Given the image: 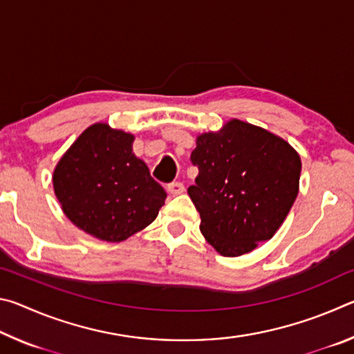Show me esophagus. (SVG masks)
Masks as SVG:
<instances>
[{
  "label": "esophagus",
  "mask_w": 354,
  "mask_h": 354,
  "mask_svg": "<svg viewBox=\"0 0 354 354\" xmlns=\"http://www.w3.org/2000/svg\"><path fill=\"white\" fill-rule=\"evenodd\" d=\"M167 190H169L171 195H181V194H184L185 187H184L183 183H171V184L167 185Z\"/></svg>",
  "instance_id": "obj_1"
}]
</instances>
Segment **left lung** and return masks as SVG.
<instances>
[{"label":"left lung","mask_w":354,"mask_h":354,"mask_svg":"<svg viewBox=\"0 0 354 354\" xmlns=\"http://www.w3.org/2000/svg\"><path fill=\"white\" fill-rule=\"evenodd\" d=\"M190 159L200 173L187 194L217 253L242 256L274 236L299 189L301 159L289 142L231 118L196 137Z\"/></svg>","instance_id":"1"}]
</instances>
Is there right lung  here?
I'll return each mask as SVG.
<instances>
[{"instance_id":"1","label":"right lung","mask_w":354,"mask_h":354,"mask_svg":"<svg viewBox=\"0 0 354 354\" xmlns=\"http://www.w3.org/2000/svg\"><path fill=\"white\" fill-rule=\"evenodd\" d=\"M134 134L98 122L84 129L53 171L67 218L103 242H123L158 217L165 190L133 153Z\"/></svg>"}]
</instances>
